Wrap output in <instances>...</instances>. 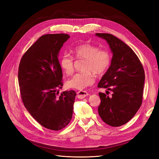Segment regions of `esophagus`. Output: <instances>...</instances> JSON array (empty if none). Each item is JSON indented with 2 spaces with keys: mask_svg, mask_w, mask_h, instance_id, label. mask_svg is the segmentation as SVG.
I'll use <instances>...</instances> for the list:
<instances>
[{
  "mask_svg": "<svg viewBox=\"0 0 159 159\" xmlns=\"http://www.w3.org/2000/svg\"><path fill=\"white\" fill-rule=\"evenodd\" d=\"M89 95L88 92H87L86 91H79L77 92V97L79 99H83L84 98L87 97V96Z\"/></svg>",
  "mask_w": 159,
  "mask_h": 159,
  "instance_id": "1",
  "label": "esophagus"
}]
</instances>
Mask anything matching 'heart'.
<instances>
[{
	"label": "heart",
	"instance_id": "b5f03b06",
	"mask_svg": "<svg viewBox=\"0 0 159 159\" xmlns=\"http://www.w3.org/2000/svg\"><path fill=\"white\" fill-rule=\"evenodd\" d=\"M73 52L77 59H85L83 70L67 80V86L70 88L79 90L85 89L92 85L95 80V75L104 73L109 68L111 63V55L106 50H99L98 46L91 43H84L76 46ZM60 66L67 75L74 72V59L68 53H64L59 60Z\"/></svg>",
	"mask_w": 159,
	"mask_h": 159
}]
</instances>
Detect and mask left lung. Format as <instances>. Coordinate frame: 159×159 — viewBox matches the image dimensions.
I'll list each match as a JSON object with an SVG mask.
<instances>
[{"mask_svg": "<svg viewBox=\"0 0 159 159\" xmlns=\"http://www.w3.org/2000/svg\"><path fill=\"white\" fill-rule=\"evenodd\" d=\"M96 35L106 40L113 53L111 66L98 85L108 93L111 91L112 95L99 93L98 110L104 122L120 126L133 117L142 103L144 70L136 54L121 40L109 33Z\"/></svg>", "mask_w": 159, "mask_h": 159, "instance_id": "1", "label": "left lung"}]
</instances>
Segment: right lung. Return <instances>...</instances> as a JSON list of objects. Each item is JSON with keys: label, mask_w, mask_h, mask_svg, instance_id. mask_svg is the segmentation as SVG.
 Masks as SVG:
<instances>
[{"label": "right lung", "mask_w": 159, "mask_h": 159, "mask_svg": "<svg viewBox=\"0 0 159 159\" xmlns=\"http://www.w3.org/2000/svg\"><path fill=\"white\" fill-rule=\"evenodd\" d=\"M70 38L67 34L42 35L20 60L18 83L25 108L42 126L52 130L65 128L72 120L76 95L74 90L62 88V70L59 52Z\"/></svg>", "instance_id": "1"}]
</instances>
